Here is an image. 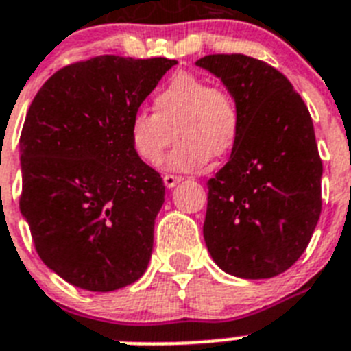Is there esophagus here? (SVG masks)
I'll list each match as a JSON object with an SVG mask.
<instances>
[{"label":"esophagus","instance_id":"34e87169","mask_svg":"<svg viewBox=\"0 0 351 351\" xmlns=\"http://www.w3.org/2000/svg\"><path fill=\"white\" fill-rule=\"evenodd\" d=\"M182 176H175V175H164V184H166L167 189H173L176 184H180Z\"/></svg>","mask_w":351,"mask_h":351}]
</instances>
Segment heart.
Segmentation results:
<instances>
[{
  "instance_id": "obj_1",
  "label": "heart",
  "mask_w": 351,
  "mask_h": 351,
  "mask_svg": "<svg viewBox=\"0 0 351 351\" xmlns=\"http://www.w3.org/2000/svg\"><path fill=\"white\" fill-rule=\"evenodd\" d=\"M155 111L136 110L128 124L131 149L142 162L156 166L176 131L178 144L166 167L191 173L204 167L213 155H225L234 146L240 115L234 101L220 88L195 73L180 72L155 95Z\"/></svg>"
}]
</instances>
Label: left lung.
<instances>
[{
	"instance_id": "1",
	"label": "left lung",
	"mask_w": 351,
	"mask_h": 351,
	"mask_svg": "<svg viewBox=\"0 0 351 351\" xmlns=\"http://www.w3.org/2000/svg\"><path fill=\"white\" fill-rule=\"evenodd\" d=\"M196 66L223 82L240 115L229 162L207 182L205 245L227 274L274 278L303 254L321 215L312 117L289 79L254 57L216 53Z\"/></svg>"
}]
</instances>
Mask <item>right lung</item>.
Listing matches in <instances>:
<instances>
[{
	"instance_id": "add662e5",
	"label": "right lung",
	"mask_w": 351,
	"mask_h": 351,
	"mask_svg": "<svg viewBox=\"0 0 351 351\" xmlns=\"http://www.w3.org/2000/svg\"><path fill=\"white\" fill-rule=\"evenodd\" d=\"M175 64L93 57L53 73L28 108L19 209L43 263L73 287L111 292L146 272L166 187L128 124Z\"/></svg>"
}]
</instances>
